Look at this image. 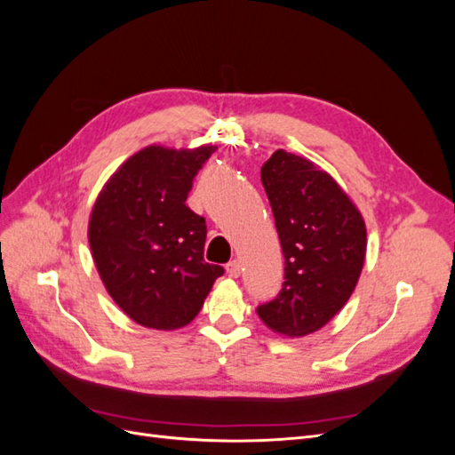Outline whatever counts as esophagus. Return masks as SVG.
I'll return each mask as SVG.
<instances>
[{
    "mask_svg": "<svg viewBox=\"0 0 455 455\" xmlns=\"http://www.w3.org/2000/svg\"><path fill=\"white\" fill-rule=\"evenodd\" d=\"M226 271L229 273V277H233V279H237L239 275H241V261L239 259H233V261H229V264L226 266Z\"/></svg>",
    "mask_w": 455,
    "mask_h": 455,
    "instance_id": "1",
    "label": "esophagus"
}]
</instances>
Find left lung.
Returning <instances> with one entry per match:
<instances>
[{"instance_id":"left-lung-1","label":"left lung","mask_w":455,"mask_h":455,"mask_svg":"<svg viewBox=\"0 0 455 455\" xmlns=\"http://www.w3.org/2000/svg\"><path fill=\"white\" fill-rule=\"evenodd\" d=\"M259 174L283 246L284 283L256 313L271 332L304 338L351 298L366 259V224L343 188L306 157L277 149Z\"/></svg>"}]
</instances>
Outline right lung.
<instances>
[{
  "label": "right lung",
  "mask_w": 455,
  "mask_h": 455,
  "mask_svg": "<svg viewBox=\"0 0 455 455\" xmlns=\"http://www.w3.org/2000/svg\"><path fill=\"white\" fill-rule=\"evenodd\" d=\"M218 148L151 144L108 178L87 237L108 294L136 324L184 328L224 269L204 261V218L186 206L191 182Z\"/></svg>",
  "instance_id": "obj_1"
}]
</instances>
